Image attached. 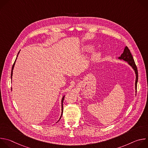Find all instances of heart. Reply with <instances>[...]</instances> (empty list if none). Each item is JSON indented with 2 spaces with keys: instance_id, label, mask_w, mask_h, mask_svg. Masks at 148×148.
<instances>
[{
  "instance_id": "1",
  "label": "heart",
  "mask_w": 148,
  "mask_h": 148,
  "mask_svg": "<svg viewBox=\"0 0 148 148\" xmlns=\"http://www.w3.org/2000/svg\"><path fill=\"white\" fill-rule=\"evenodd\" d=\"M93 49H94V46L91 45H87L84 47V50L86 52H88V53L91 52V51H92ZM101 53L99 51L95 52L92 54V58L95 61L99 60L101 58Z\"/></svg>"
}]
</instances>
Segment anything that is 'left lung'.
<instances>
[{"label":"left lung","instance_id":"8db88e82","mask_svg":"<svg viewBox=\"0 0 148 148\" xmlns=\"http://www.w3.org/2000/svg\"><path fill=\"white\" fill-rule=\"evenodd\" d=\"M119 60H122L126 62H127L128 64L132 67L133 70L135 71V75H136V79H135V95L136 93V88H137V82L138 80V70L137 67L136 66V64L135 63L134 58L130 52V50L128 48V47H125V49L123 50V53L121 55L120 57L116 58Z\"/></svg>","mask_w":148,"mask_h":148}]
</instances>
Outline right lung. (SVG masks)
Here are the masks:
<instances>
[{
    "label": "right lung",
    "instance_id": "right-lung-1",
    "mask_svg": "<svg viewBox=\"0 0 148 148\" xmlns=\"http://www.w3.org/2000/svg\"><path fill=\"white\" fill-rule=\"evenodd\" d=\"M20 51H18V54H17V57H16V60H15V61H14V64H13V66H12V72H11V79H12V75H13V69H14V65H15V62H16V60H17V57H18V54H19V53H20ZM64 97H65V95H64L62 96V99H61V116H60V119H58V121H57V122H58L59 121H60V119H61V116H62V112H63V104H62V103H63V101H64ZM56 122V123H57Z\"/></svg>",
    "mask_w": 148,
    "mask_h": 148
}]
</instances>
